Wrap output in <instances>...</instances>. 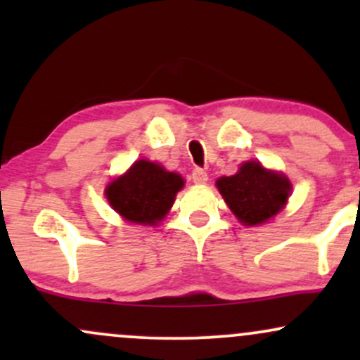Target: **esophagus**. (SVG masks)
<instances>
[{
	"instance_id": "obj_1",
	"label": "esophagus",
	"mask_w": 360,
	"mask_h": 360,
	"mask_svg": "<svg viewBox=\"0 0 360 360\" xmlns=\"http://www.w3.org/2000/svg\"><path fill=\"white\" fill-rule=\"evenodd\" d=\"M191 177L196 184H206V181H208V174H206L205 169H201V167L194 169Z\"/></svg>"
}]
</instances>
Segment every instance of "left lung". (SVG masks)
<instances>
[{
	"instance_id": "1",
	"label": "left lung",
	"mask_w": 360,
	"mask_h": 360,
	"mask_svg": "<svg viewBox=\"0 0 360 360\" xmlns=\"http://www.w3.org/2000/svg\"><path fill=\"white\" fill-rule=\"evenodd\" d=\"M218 191L243 225H260L276 217L288 203L291 183L284 174L257 162H243L237 174L217 181Z\"/></svg>"
}]
</instances>
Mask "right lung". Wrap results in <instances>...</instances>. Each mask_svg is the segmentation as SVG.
<instances>
[{
    "mask_svg": "<svg viewBox=\"0 0 360 360\" xmlns=\"http://www.w3.org/2000/svg\"><path fill=\"white\" fill-rule=\"evenodd\" d=\"M184 179L160 164L140 159L123 176L106 186L111 208L127 221L155 225L169 213Z\"/></svg>",
    "mask_w": 360,
    "mask_h": 360,
    "instance_id": "obj_1",
    "label": "right lung"
}]
</instances>
